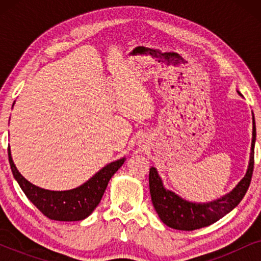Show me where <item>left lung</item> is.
I'll use <instances>...</instances> for the list:
<instances>
[{
	"label": "left lung",
	"instance_id": "obj_1",
	"mask_svg": "<svg viewBox=\"0 0 261 261\" xmlns=\"http://www.w3.org/2000/svg\"><path fill=\"white\" fill-rule=\"evenodd\" d=\"M238 94L241 96L240 92ZM253 133L249 163L245 177L239 181L230 192L221 198L214 199L206 203H195L181 198L173 191L167 190L164 187L162 178L154 166L149 169V192L153 206L156 214L166 226L178 230H195L199 228L208 227L222 219L224 215L230 213L241 199L251 184L253 167H254V145H255V120L252 113Z\"/></svg>",
	"mask_w": 261,
	"mask_h": 261
}]
</instances>
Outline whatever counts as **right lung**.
<instances>
[{"mask_svg": "<svg viewBox=\"0 0 261 261\" xmlns=\"http://www.w3.org/2000/svg\"><path fill=\"white\" fill-rule=\"evenodd\" d=\"M14 106V105H13ZM10 169L27 198L48 219L55 221H81L96 209L114 173L123 165L126 158L109 163L81 187L65 191H52L28 181L16 169L8 147Z\"/></svg>", "mask_w": 261, "mask_h": 261, "instance_id": "obj_1", "label": "right lung"}]
</instances>
